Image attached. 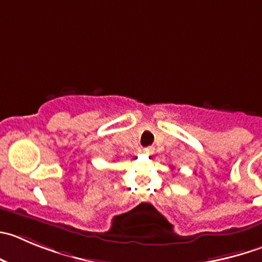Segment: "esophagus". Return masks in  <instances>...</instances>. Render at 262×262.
<instances>
[{"mask_svg":"<svg viewBox=\"0 0 262 262\" xmlns=\"http://www.w3.org/2000/svg\"><path fill=\"white\" fill-rule=\"evenodd\" d=\"M154 151H156V149H154L153 146H148V148L144 149V153L148 154V156H153Z\"/></svg>","mask_w":262,"mask_h":262,"instance_id":"34e87169","label":"esophagus"}]
</instances>
